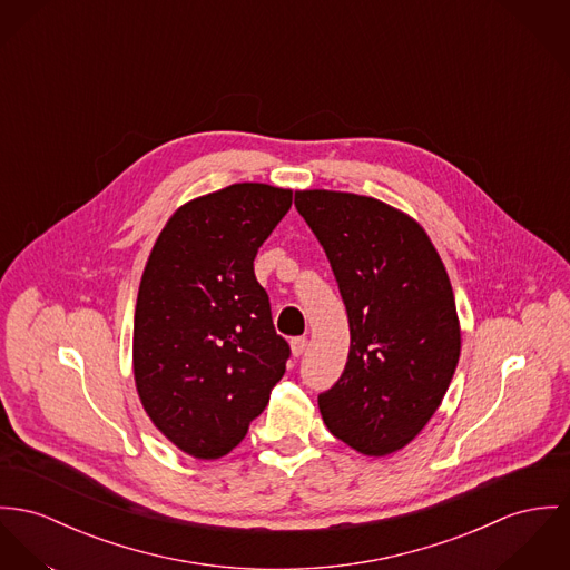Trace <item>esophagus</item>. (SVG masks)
Returning a JSON list of instances; mask_svg holds the SVG:
<instances>
[{"mask_svg":"<svg viewBox=\"0 0 570 570\" xmlns=\"http://www.w3.org/2000/svg\"><path fill=\"white\" fill-rule=\"evenodd\" d=\"M306 347L307 338H304V336H297V338H293V341H291V351H293V355H295V357L304 355Z\"/></svg>","mask_w":570,"mask_h":570,"instance_id":"1","label":"esophagus"}]
</instances>
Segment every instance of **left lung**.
Here are the masks:
<instances>
[{"label": "left lung", "instance_id": "1", "mask_svg": "<svg viewBox=\"0 0 570 570\" xmlns=\"http://www.w3.org/2000/svg\"><path fill=\"white\" fill-rule=\"evenodd\" d=\"M295 206L325 249L350 316L341 380L318 394L327 430L364 455H389L434 416L460 360L449 275L425 229L353 193L299 190Z\"/></svg>", "mask_w": 570, "mask_h": 570}]
</instances>
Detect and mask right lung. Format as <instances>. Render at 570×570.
<instances>
[{
	"instance_id": "add662e5",
	"label": "right lung",
	"mask_w": 570,
	"mask_h": 570,
	"mask_svg": "<svg viewBox=\"0 0 570 570\" xmlns=\"http://www.w3.org/2000/svg\"><path fill=\"white\" fill-rule=\"evenodd\" d=\"M293 190L243 181L197 197L163 227L134 312V382L151 423L199 460L227 455L282 380L254 258L291 210Z\"/></svg>"
}]
</instances>
